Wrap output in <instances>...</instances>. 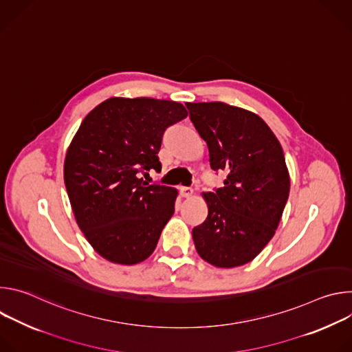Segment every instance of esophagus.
Instances as JSON below:
<instances>
[{
  "label": "esophagus",
  "mask_w": 352,
  "mask_h": 352,
  "mask_svg": "<svg viewBox=\"0 0 352 352\" xmlns=\"http://www.w3.org/2000/svg\"><path fill=\"white\" fill-rule=\"evenodd\" d=\"M179 193H181V196H182V197H190V196L193 195V190H192L190 188L182 186V188L179 189Z\"/></svg>",
  "instance_id": "34e87169"
}]
</instances>
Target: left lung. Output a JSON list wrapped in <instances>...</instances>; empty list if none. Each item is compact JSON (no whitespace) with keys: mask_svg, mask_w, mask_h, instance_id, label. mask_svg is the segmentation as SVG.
Segmentation results:
<instances>
[{"mask_svg":"<svg viewBox=\"0 0 352 352\" xmlns=\"http://www.w3.org/2000/svg\"><path fill=\"white\" fill-rule=\"evenodd\" d=\"M186 107L212 168L227 171L224 186L202 193L209 212L192 230L196 252L216 267L242 266L262 252L281 220L289 193L283 147L252 111L221 102Z\"/></svg>","mask_w":352,"mask_h":352,"instance_id":"8db88e82","label":"left lung"}]
</instances>
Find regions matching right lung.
Wrapping results in <instances>:
<instances>
[{
  "label": "right lung",
  "instance_id": "1",
  "mask_svg": "<svg viewBox=\"0 0 352 352\" xmlns=\"http://www.w3.org/2000/svg\"><path fill=\"white\" fill-rule=\"evenodd\" d=\"M186 116L170 100L111 97L72 138L64 162L71 208L87 242L109 262L136 265L156 249L178 190L148 185L142 175L162 170L163 133Z\"/></svg>",
  "mask_w": 352,
  "mask_h": 352
}]
</instances>
